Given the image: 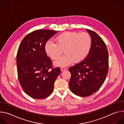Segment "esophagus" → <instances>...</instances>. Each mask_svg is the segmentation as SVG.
<instances>
[{
  "label": "esophagus",
  "instance_id": "obj_1",
  "mask_svg": "<svg viewBox=\"0 0 124 124\" xmlns=\"http://www.w3.org/2000/svg\"><path fill=\"white\" fill-rule=\"evenodd\" d=\"M67 69L66 68H65V67H61V72H63V71H64V70H67Z\"/></svg>",
  "mask_w": 124,
  "mask_h": 124
}]
</instances>
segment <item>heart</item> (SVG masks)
I'll return each instance as SVG.
<instances>
[{
    "mask_svg": "<svg viewBox=\"0 0 124 124\" xmlns=\"http://www.w3.org/2000/svg\"><path fill=\"white\" fill-rule=\"evenodd\" d=\"M56 43L47 41L45 46L46 54L53 60H57L62 54H65L56 61L57 66H67L74 62L83 61L90 52L92 40L89 34L86 32H66L56 38Z\"/></svg>",
    "mask_w": 124,
    "mask_h": 124,
    "instance_id": "obj_1",
    "label": "heart"
}]
</instances>
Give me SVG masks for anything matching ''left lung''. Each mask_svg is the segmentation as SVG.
Wrapping results in <instances>:
<instances>
[{
    "label": "left lung",
    "instance_id": "8db88e82",
    "mask_svg": "<svg viewBox=\"0 0 124 124\" xmlns=\"http://www.w3.org/2000/svg\"><path fill=\"white\" fill-rule=\"evenodd\" d=\"M92 44L87 57L69 68L71 74L70 90L80 97L89 96L97 92L104 83L108 71V52L102 39L94 31L86 29Z\"/></svg>",
    "mask_w": 124,
    "mask_h": 124
}]
</instances>
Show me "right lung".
I'll return each instance as SVG.
<instances>
[{"mask_svg":"<svg viewBox=\"0 0 124 124\" xmlns=\"http://www.w3.org/2000/svg\"><path fill=\"white\" fill-rule=\"evenodd\" d=\"M57 32L35 30L24 37L19 47L16 55L18 79L24 92L32 98L42 99L49 96L61 73L60 68H53L45 50L47 41Z\"/></svg>","mask_w":124,"mask_h":124,"instance_id":"right-lung-1","label":"right lung"}]
</instances>
